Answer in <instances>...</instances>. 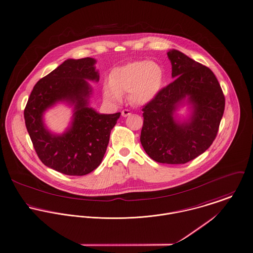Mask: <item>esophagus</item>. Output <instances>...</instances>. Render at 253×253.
<instances>
[{
    "instance_id": "1",
    "label": "esophagus",
    "mask_w": 253,
    "mask_h": 253,
    "mask_svg": "<svg viewBox=\"0 0 253 253\" xmlns=\"http://www.w3.org/2000/svg\"><path fill=\"white\" fill-rule=\"evenodd\" d=\"M131 115V112L129 111V110H127V109H124L123 111H122V116L123 117H127V116Z\"/></svg>"
}]
</instances>
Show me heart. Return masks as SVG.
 Masks as SVG:
<instances>
[{"label":"heart","mask_w":253,"mask_h":253,"mask_svg":"<svg viewBox=\"0 0 253 253\" xmlns=\"http://www.w3.org/2000/svg\"><path fill=\"white\" fill-rule=\"evenodd\" d=\"M164 70L161 65L150 61H137L115 68L109 75V83L103 87L104 97L120 102L124 92L134 105L151 102L161 92Z\"/></svg>","instance_id":"heart-1"}]
</instances>
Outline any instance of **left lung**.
Returning <instances> with one entry per match:
<instances>
[{
    "instance_id": "8db88e82",
    "label": "left lung",
    "mask_w": 253,
    "mask_h": 253,
    "mask_svg": "<svg viewBox=\"0 0 253 253\" xmlns=\"http://www.w3.org/2000/svg\"><path fill=\"white\" fill-rule=\"evenodd\" d=\"M175 80L143 109L140 141L147 155L166 164H184L203 154L213 142L224 112L225 98L211 69L179 50L167 52ZM188 105L181 119L176 111Z\"/></svg>"
}]
</instances>
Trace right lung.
I'll return each mask as SVG.
<instances>
[{
	"label": "right lung",
	"mask_w": 253,
	"mask_h": 253,
	"mask_svg": "<svg viewBox=\"0 0 253 253\" xmlns=\"http://www.w3.org/2000/svg\"><path fill=\"white\" fill-rule=\"evenodd\" d=\"M93 58L68 59L34 87L24 110L27 130L42 163L60 173L83 176L101 163L111 129L121 113L99 114L90 106L92 88L99 73ZM58 103L73 107L65 133L57 135L45 126V111Z\"/></svg>",
	"instance_id": "add662e5"
}]
</instances>
